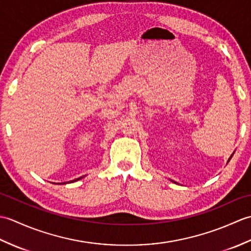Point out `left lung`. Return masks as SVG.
<instances>
[{"instance_id": "obj_1", "label": "left lung", "mask_w": 251, "mask_h": 251, "mask_svg": "<svg viewBox=\"0 0 251 251\" xmlns=\"http://www.w3.org/2000/svg\"><path fill=\"white\" fill-rule=\"evenodd\" d=\"M233 154H234V152H233ZM233 154H232V155H231V156H230V158H228V159H227V163H228V162H230V161H231V158H232V156H233ZM172 181H173V180H172ZM173 182H175V181H173ZM175 183H177V182H175Z\"/></svg>"}]
</instances>
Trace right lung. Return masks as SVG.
Instances as JSON below:
<instances>
[{
  "label": "right lung",
  "mask_w": 251,
  "mask_h": 251,
  "mask_svg": "<svg viewBox=\"0 0 251 251\" xmlns=\"http://www.w3.org/2000/svg\"><path fill=\"white\" fill-rule=\"evenodd\" d=\"M83 177H81V178H77V179H75V180H72L71 182H74V181H77V180H79V179H82ZM66 183H69V182H63V183H58V184H66Z\"/></svg>",
  "instance_id": "1"
}]
</instances>
